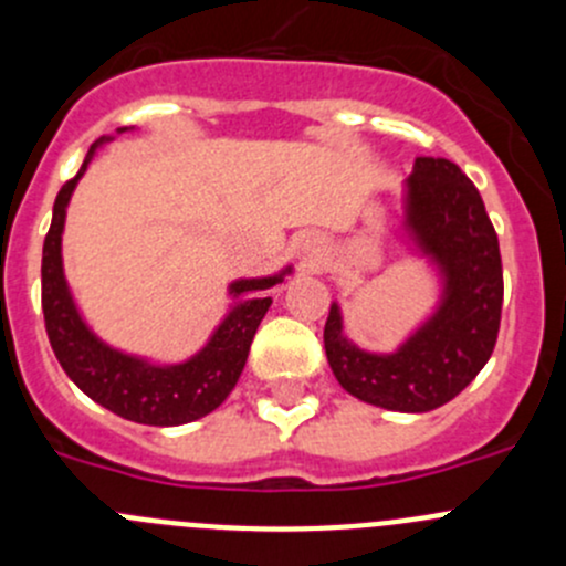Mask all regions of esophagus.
Masks as SVG:
<instances>
[{
    "mask_svg": "<svg viewBox=\"0 0 566 566\" xmlns=\"http://www.w3.org/2000/svg\"><path fill=\"white\" fill-rule=\"evenodd\" d=\"M315 254H317V251H315Z\"/></svg>",
    "mask_w": 566,
    "mask_h": 566,
    "instance_id": "esophagus-1",
    "label": "esophagus"
}]
</instances>
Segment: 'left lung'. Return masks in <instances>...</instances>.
<instances>
[{"label": "left lung", "instance_id": "obj_1", "mask_svg": "<svg viewBox=\"0 0 566 566\" xmlns=\"http://www.w3.org/2000/svg\"><path fill=\"white\" fill-rule=\"evenodd\" d=\"M408 227L447 276V298L436 317L394 356H375L342 336L334 304L323 342L347 394L386 410L427 413L458 397L493 356L504 271L499 235L476 186L447 158H416L408 177Z\"/></svg>", "mask_w": 566, "mask_h": 566}]
</instances>
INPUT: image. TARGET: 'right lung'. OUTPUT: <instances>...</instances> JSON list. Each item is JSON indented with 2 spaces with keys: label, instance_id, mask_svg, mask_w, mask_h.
Listing matches in <instances>:
<instances>
[{
  "label": "right lung",
  "instance_id": "right-lung-1",
  "mask_svg": "<svg viewBox=\"0 0 566 566\" xmlns=\"http://www.w3.org/2000/svg\"><path fill=\"white\" fill-rule=\"evenodd\" d=\"M93 150L84 158L78 175L71 177L56 193L49 235L43 241L40 276H43V319L51 350L78 389L123 419L153 427H175L202 419L235 389L238 378L247 367L256 325L265 317L271 298L241 301L219 325L208 347L199 350L191 361L177 364V367H153V364L123 356L95 339L67 295L60 254L67 199L76 188L78 177L87 169ZM279 282L282 276L243 279V282L232 284V293L241 295L251 290H271Z\"/></svg>",
  "mask_w": 566,
  "mask_h": 566
}]
</instances>
